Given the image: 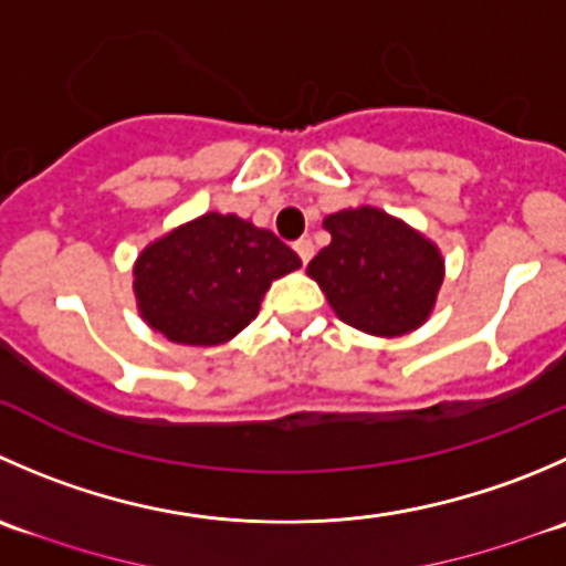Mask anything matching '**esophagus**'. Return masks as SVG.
I'll return each mask as SVG.
<instances>
[{"instance_id":"esophagus-1","label":"esophagus","mask_w":566,"mask_h":566,"mask_svg":"<svg viewBox=\"0 0 566 566\" xmlns=\"http://www.w3.org/2000/svg\"><path fill=\"white\" fill-rule=\"evenodd\" d=\"M293 249H295V254L301 256V262H304V265H306V262L312 260V256H315V243H312L310 238H301V240H295V245H293Z\"/></svg>"}]
</instances>
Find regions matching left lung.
Listing matches in <instances>:
<instances>
[{"mask_svg":"<svg viewBox=\"0 0 566 566\" xmlns=\"http://www.w3.org/2000/svg\"><path fill=\"white\" fill-rule=\"evenodd\" d=\"M323 227L332 243L306 273L339 321L376 337H400L429 321L446 276L431 240L376 207L339 210Z\"/></svg>","mask_w":566,"mask_h":566,"instance_id":"1","label":"left lung"}]
</instances>
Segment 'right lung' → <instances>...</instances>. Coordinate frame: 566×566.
I'll use <instances>...</instances> for the list:
<instances>
[{
    "label": "right lung",
    "mask_w": 566,
    "mask_h": 566,
    "mask_svg": "<svg viewBox=\"0 0 566 566\" xmlns=\"http://www.w3.org/2000/svg\"><path fill=\"white\" fill-rule=\"evenodd\" d=\"M301 268L298 254L268 229L207 212L140 251L137 312L179 345H221L260 312L273 279Z\"/></svg>",
    "instance_id": "obj_1"
}]
</instances>
